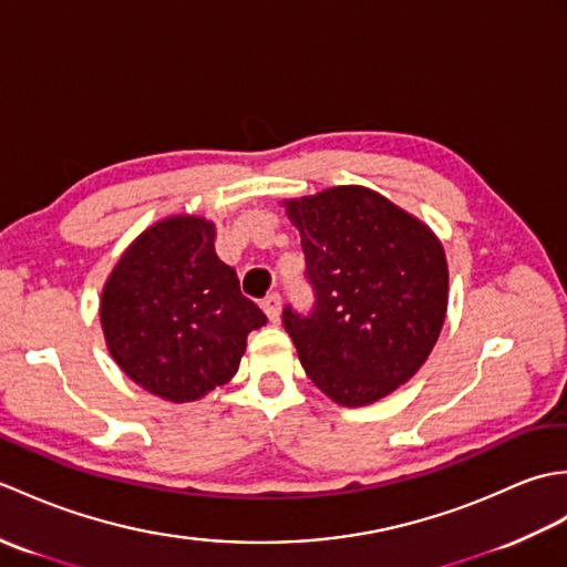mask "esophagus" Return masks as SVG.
Here are the masks:
<instances>
[{
  "label": "esophagus",
  "mask_w": 567,
  "mask_h": 567,
  "mask_svg": "<svg viewBox=\"0 0 567 567\" xmlns=\"http://www.w3.org/2000/svg\"><path fill=\"white\" fill-rule=\"evenodd\" d=\"M262 311H265V315H268L270 321L280 319V315H282V299H280V295H268V297H265L262 299Z\"/></svg>",
  "instance_id": "esophagus-1"
}]
</instances>
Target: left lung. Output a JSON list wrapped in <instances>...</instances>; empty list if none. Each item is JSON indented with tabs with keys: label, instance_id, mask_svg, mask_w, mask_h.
Returning <instances> with one entry per match:
<instances>
[{
	"label": "left lung",
	"instance_id": "left-lung-1",
	"mask_svg": "<svg viewBox=\"0 0 567 567\" xmlns=\"http://www.w3.org/2000/svg\"><path fill=\"white\" fill-rule=\"evenodd\" d=\"M302 236L317 305L282 323L309 380L341 406H365L409 382L439 341L449 262L439 236L360 185L285 199Z\"/></svg>",
	"mask_w": 567,
	"mask_h": 567
}]
</instances>
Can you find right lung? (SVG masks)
<instances>
[{"label":"right lung","mask_w":567,"mask_h":567,"mask_svg":"<svg viewBox=\"0 0 567 567\" xmlns=\"http://www.w3.org/2000/svg\"><path fill=\"white\" fill-rule=\"evenodd\" d=\"M216 226L175 214L148 226L104 282L100 321L116 365L138 388L185 404L236 375L265 315L214 250Z\"/></svg>","instance_id":"obj_1"}]
</instances>
